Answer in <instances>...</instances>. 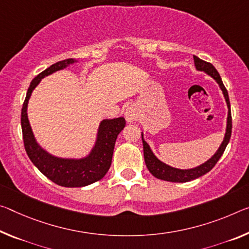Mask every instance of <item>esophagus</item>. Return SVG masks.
<instances>
[{
    "label": "esophagus",
    "instance_id": "esophagus-1",
    "mask_svg": "<svg viewBox=\"0 0 249 249\" xmlns=\"http://www.w3.org/2000/svg\"><path fill=\"white\" fill-rule=\"evenodd\" d=\"M125 118L128 123H133L139 118V109L136 105H129L125 110Z\"/></svg>",
    "mask_w": 249,
    "mask_h": 249
}]
</instances>
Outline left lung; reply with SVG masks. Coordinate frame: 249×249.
<instances>
[{"mask_svg": "<svg viewBox=\"0 0 249 249\" xmlns=\"http://www.w3.org/2000/svg\"><path fill=\"white\" fill-rule=\"evenodd\" d=\"M194 62L197 71H203L208 75L214 78V80L218 83L220 89L224 94L225 101H226L227 107H228V116H227V125H226V133H225L224 141L220 144L219 148L217 149V152L213 155L210 160L205 161L204 164L199 165L195 168H189V169H179L169 166V165L163 163V161L160 160L157 157L154 155L152 152L149 145L146 143L143 133H142V141H143V149H144V160L145 164L147 166L148 171L152 173L153 176H155L156 178L167 180V181H174V183H186V181L193 180L198 178V177L203 176L211 171V169L215 166L217 161L219 160L220 157H222L223 153L226 148L228 142L231 140V103H230V97H228V92L226 88H225L223 84L222 78H220L219 73L217 72V70L213 66L211 63L205 62L200 60L199 57H197L194 55Z\"/></svg>", "mask_w": 249, "mask_h": 249, "instance_id": "1", "label": "left lung"}]
</instances>
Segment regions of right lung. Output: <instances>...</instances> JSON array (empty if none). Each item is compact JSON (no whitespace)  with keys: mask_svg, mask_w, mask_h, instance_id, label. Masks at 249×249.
<instances>
[{"mask_svg":"<svg viewBox=\"0 0 249 249\" xmlns=\"http://www.w3.org/2000/svg\"><path fill=\"white\" fill-rule=\"evenodd\" d=\"M77 62L74 58L60 61L43 71L31 82L21 113V125L23 142L27 156L43 175L53 183L64 187H83L103 178L112 164L114 146L117 135L125 127V118L117 117L113 120H103L97 132V139L92 151L83 159H61L51 155L37 144L27 118V104L33 89L43 77L56 71L68 68Z\"/></svg>","mask_w":249,"mask_h":249,"instance_id":"obj_1","label":"right lung"}]
</instances>
